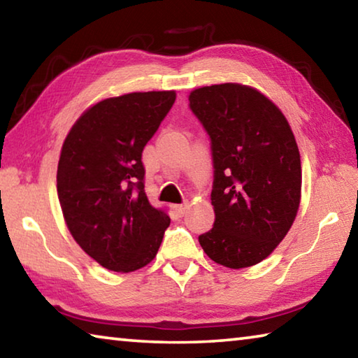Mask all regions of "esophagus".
Wrapping results in <instances>:
<instances>
[{
  "label": "esophagus",
  "instance_id": "34e87169",
  "mask_svg": "<svg viewBox=\"0 0 358 358\" xmlns=\"http://www.w3.org/2000/svg\"><path fill=\"white\" fill-rule=\"evenodd\" d=\"M187 207H189V202H185V203H181V205H175V210H177L178 215H183Z\"/></svg>",
  "mask_w": 358,
  "mask_h": 358
}]
</instances>
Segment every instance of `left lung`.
Instances as JSON below:
<instances>
[{"mask_svg":"<svg viewBox=\"0 0 358 358\" xmlns=\"http://www.w3.org/2000/svg\"><path fill=\"white\" fill-rule=\"evenodd\" d=\"M189 107L210 136L215 167V224L199 243L229 268L256 265L286 237L300 207L294 132L280 108L248 85L197 88Z\"/></svg>","mask_w":358,"mask_h":358,"instance_id":"8db88e82","label":"left lung"}]
</instances>
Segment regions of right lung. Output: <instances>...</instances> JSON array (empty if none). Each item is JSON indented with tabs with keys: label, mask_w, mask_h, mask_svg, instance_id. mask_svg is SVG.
<instances>
[{
	"label": "right lung",
	"mask_w": 358,
	"mask_h": 358,
	"mask_svg": "<svg viewBox=\"0 0 358 358\" xmlns=\"http://www.w3.org/2000/svg\"><path fill=\"white\" fill-rule=\"evenodd\" d=\"M175 92L107 98L66 136L57 191L69 232L107 270L128 273L155 259L171 217L145 194L142 151L171 110Z\"/></svg>",
	"instance_id": "obj_1"
}]
</instances>
